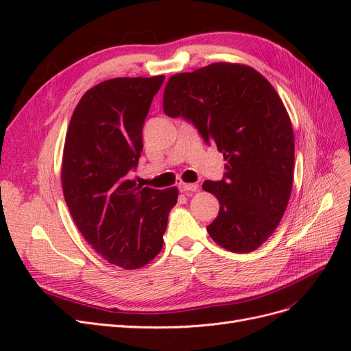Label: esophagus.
I'll return each mask as SVG.
<instances>
[{
	"instance_id": "esophagus-1",
	"label": "esophagus",
	"mask_w": 351,
	"mask_h": 351,
	"mask_svg": "<svg viewBox=\"0 0 351 351\" xmlns=\"http://www.w3.org/2000/svg\"><path fill=\"white\" fill-rule=\"evenodd\" d=\"M178 189L180 192H196V190L199 189V184L197 183H180L178 184Z\"/></svg>"
}]
</instances>
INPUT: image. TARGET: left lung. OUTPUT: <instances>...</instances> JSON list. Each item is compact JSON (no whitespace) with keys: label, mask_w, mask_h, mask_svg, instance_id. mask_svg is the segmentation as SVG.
<instances>
[{"label":"left lung","mask_w":351,"mask_h":351,"mask_svg":"<svg viewBox=\"0 0 351 351\" xmlns=\"http://www.w3.org/2000/svg\"><path fill=\"white\" fill-rule=\"evenodd\" d=\"M164 112L192 123L224 155L222 180L202 184L219 200L209 236L230 252L258 249L278 227L293 186L294 133L277 90L252 67L215 62L169 77Z\"/></svg>","instance_id":"1"}]
</instances>
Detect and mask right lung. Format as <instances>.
<instances>
[{"label":"right lung","instance_id":"add662e5","mask_svg":"<svg viewBox=\"0 0 351 351\" xmlns=\"http://www.w3.org/2000/svg\"><path fill=\"white\" fill-rule=\"evenodd\" d=\"M165 76L117 77L89 89L73 112L61 183L77 228L104 259L125 269L161 252L176 187L137 186L130 171L143 149L142 130Z\"/></svg>","mask_w":351,"mask_h":351}]
</instances>
